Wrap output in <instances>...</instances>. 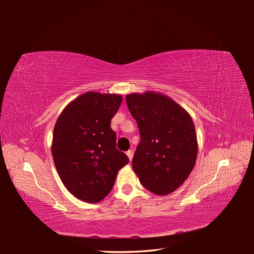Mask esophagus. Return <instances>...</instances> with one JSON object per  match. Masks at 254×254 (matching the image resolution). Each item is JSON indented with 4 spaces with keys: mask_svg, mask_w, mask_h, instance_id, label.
I'll return each mask as SVG.
<instances>
[{
    "mask_svg": "<svg viewBox=\"0 0 254 254\" xmlns=\"http://www.w3.org/2000/svg\"><path fill=\"white\" fill-rule=\"evenodd\" d=\"M126 153H127V158L129 159V161H131V159H133V151H131V150H127Z\"/></svg>",
    "mask_w": 254,
    "mask_h": 254,
    "instance_id": "obj_1",
    "label": "esophagus"
}]
</instances>
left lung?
Instances as JSON below:
<instances>
[{"label":"left lung","mask_w":254,"mask_h":254,"mask_svg":"<svg viewBox=\"0 0 254 254\" xmlns=\"http://www.w3.org/2000/svg\"><path fill=\"white\" fill-rule=\"evenodd\" d=\"M140 130L133 169L145 189L167 195L188 179L198 152L191 115L171 97L157 91L127 94Z\"/></svg>","instance_id":"obj_1"}]
</instances>
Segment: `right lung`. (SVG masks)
<instances>
[{
	"instance_id": "add662e5",
	"label": "right lung",
	"mask_w": 254,
	"mask_h": 254,
	"mask_svg": "<svg viewBox=\"0 0 254 254\" xmlns=\"http://www.w3.org/2000/svg\"><path fill=\"white\" fill-rule=\"evenodd\" d=\"M121 103V94L88 91L66 106L55 124V167L65 188L80 200H103L128 163L127 154L117 150L110 126Z\"/></svg>"
}]
</instances>
